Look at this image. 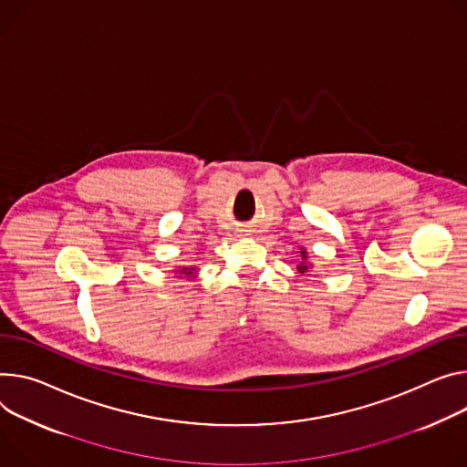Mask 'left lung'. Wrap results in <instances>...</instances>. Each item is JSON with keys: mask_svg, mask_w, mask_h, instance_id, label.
<instances>
[{"mask_svg": "<svg viewBox=\"0 0 467 467\" xmlns=\"http://www.w3.org/2000/svg\"><path fill=\"white\" fill-rule=\"evenodd\" d=\"M300 255V265L296 266V270H298L300 274H306V272H309L311 268H313V263L309 261V253H307V249L306 247H300L298 251H296Z\"/></svg>", "mask_w": 467, "mask_h": 467, "instance_id": "8db88e82", "label": "left lung"}]
</instances>
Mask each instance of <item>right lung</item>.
Masks as SVG:
<instances>
[{"instance_id":"right-lung-1","label":"right lung","mask_w":467,"mask_h":467,"mask_svg":"<svg viewBox=\"0 0 467 467\" xmlns=\"http://www.w3.org/2000/svg\"><path fill=\"white\" fill-rule=\"evenodd\" d=\"M173 274H175V277H179V279H195L197 277V274H199V268L197 266H177L175 270H173Z\"/></svg>"}]
</instances>
